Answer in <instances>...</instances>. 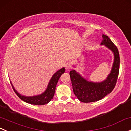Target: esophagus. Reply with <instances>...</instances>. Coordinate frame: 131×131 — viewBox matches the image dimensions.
<instances>
[{
    "label": "esophagus",
    "instance_id": "obj_1",
    "mask_svg": "<svg viewBox=\"0 0 131 131\" xmlns=\"http://www.w3.org/2000/svg\"><path fill=\"white\" fill-rule=\"evenodd\" d=\"M64 67H65L66 70H70L71 68V63H69V62H67V63H66L65 64H64Z\"/></svg>",
    "mask_w": 131,
    "mask_h": 131
}]
</instances>
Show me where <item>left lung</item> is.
<instances>
[{"label":"left lung","mask_w":131,"mask_h":131,"mask_svg":"<svg viewBox=\"0 0 131 131\" xmlns=\"http://www.w3.org/2000/svg\"><path fill=\"white\" fill-rule=\"evenodd\" d=\"M101 45H105L114 53V60L111 73L101 82L86 80L75 70L70 72L73 90L80 101L85 103L98 101L111 93L116 85L120 67V56L117 46L107 36L103 34Z\"/></svg>","instance_id":"1"}]
</instances>
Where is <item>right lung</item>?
<instances>
[{"label":"right lung","instance_id":"1","mask_svg":"<svg viewBox=\"0 0 131 131\" xmlns=\"http://www.w3.org/2000/svg\"><path fill=\"white\" fill-rule=\"evenodd\" d=\"M64 71H65V68L64 67L56 71L51 78L46 90L43 93L40 95H38L32 96V97H26V96L22 95L15 90L14 86H12V83H11V85L12 86V89L16 92V94L17 95V96L25 102L32 104V105H45V104L49 102L53 99V97H54L55 89H56L58 81L59 78H60L62 74L64 73Z\"/></svg>","mask_w":131,"mask_h":131}]
</instances>
